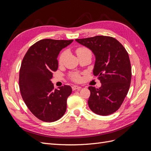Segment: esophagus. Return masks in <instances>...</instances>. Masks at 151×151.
<instances>
[{"mask_svg": "<svg viewBox=\"0 0 151 151\" xmlns=\"http://www.w3.org/2000/svg\"><path fill=\"white\" fill-rule=\"evenodd\" d=\"M72 89L73 91H75V90H77V89L79 90V89H81V87L78 86H73L72 87Z\"/></svg>", "mask_w": 151, "mask_h": 151, "instance_id": "34e87169", "label": "esophagus"}]
</instances>
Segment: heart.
<instances>
[{"mask_svg": "<svg viewBox=\"0 0 151 151\" xmlns=\"http://www.w3.org/2000/svg\"><path fill=\"white\" fill-rule=\"evenodd\" d=\"M88 51H89V50L88 49L86 48H79L77 49L76 53L77 54V55H78L85 53V52H88ZM66 56H67V52L66 51L63 52L61 53L60 57H59V60H58L59 63H62L63 62V61H64V59H65ZM72 79L73 81L78 82V81H80L81 80V77L78 74H74V75L72 76Z\"/></svg>", "mask_w": 151, "mask_h": 151, "instance_id": "1", "label": "heart"}]
</instances>
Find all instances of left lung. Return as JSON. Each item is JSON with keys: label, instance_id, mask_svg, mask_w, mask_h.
Returning <instances> with one entry per match:
<instances>
[{"label": "left lung", "instance_id": "1", "mask_svg": "<svg viewBox=\"0 0 151 151\" xmlns=\"http://www.w3.org/2000/svg\"><path fill=\"white\" fill-rule=\"evenodd\" d=\"M76 41L94 55L93 74L101 83L99 89L89 87V107L97 115H111L119 109L129 90L132 70L129 54L117 40L110 36H96Z\"/></svg>", "mask_w": 151, "mask_h": 151}]
</instances>
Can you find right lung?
I'll return each instance as SVG.
<instances>
[{
    "mask_svg": "<svg viewBox=\"0 0 151 151\" xmlns=\"http://www.w3.org/2000/svg\"><path fill=\"white\" fill-rule=\"evenodd\" d=\"M72 42L40 40L28 49L22 59L19 79L21 96L31 112L40 120L53 122L66 111L71 87L65 85L54 89L51 79L58 68L60 52Z\"/></svg>",
    "mask_w": 151,
    "mask_h": 151,
    "instance_id": "obj_1",
    "label": "right lung"
}]
</instances>
